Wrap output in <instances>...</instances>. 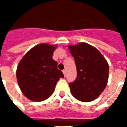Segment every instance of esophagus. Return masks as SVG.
Here are the masks:
<instances>
[{
	"instance_id": "1",
	"label": "esophagus",
	"mask_w": 127,
	"mask_h": 127,
	"mask_svg": "<svg viewBox=\"0 0 127 127\" xmlns=\"http://www.w3.org/2000/svg\"><path fill=\"white\" fill-rule=\"evenodd\" d=\"M63 73H64V76H66V70H65V69H64V70H63Z\"/></svg>"
}]
</instances>
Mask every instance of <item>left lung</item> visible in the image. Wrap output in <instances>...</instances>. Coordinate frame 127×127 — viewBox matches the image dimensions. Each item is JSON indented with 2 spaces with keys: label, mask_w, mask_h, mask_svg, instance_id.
<instances>
[{
  "label": "left lung",
  "mask_w": 127,
  "mask_h": 127,
  "mask_svg": "<svg viewBox=\"0 0 127 127\" xmlns=\"http://www.w3.org/2000/svg\"><path fill=\"white\" fill-rule=\"evenodd\" d=\"M68 48L77 68L76 80L69 83L71 94L82 102L93 101L107 85L108 64L100 51L88 44L79 43Z\"/></svg>",
  "instance_id": "left-lung-1"
}]
</instances>
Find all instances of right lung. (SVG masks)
Segmentation results:
<instances>
[{
	"label": "right lung",
	"instance_id": "obj_1",
	"mask_svg": "<svg viewBox=\"0 0 127 127\" xmlns=\"http://www.w3.org/2000/svg\"><path fill=\"white\" fill-rule=\"evenodd\" d=\"M56 46L41 44L23 56L17 66L16 76L22 93L28 99L41 102L53 93L56 83L64 78L52 55Z\"/></svg>",
	"mask_w": 127,
	"mask_h": 127
}]
</instances>
